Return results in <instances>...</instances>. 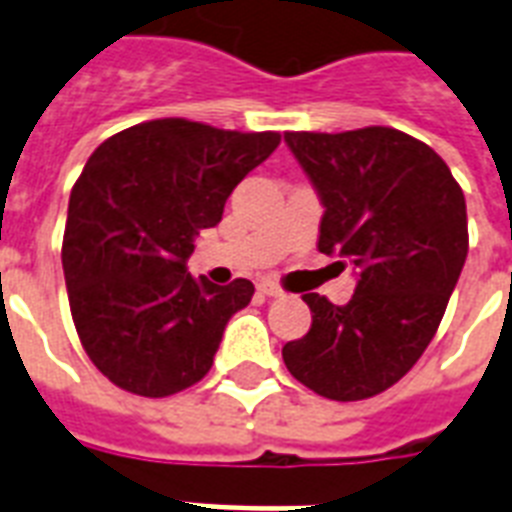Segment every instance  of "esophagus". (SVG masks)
Masks as SVG:
<instances>
[{
    "label": "esophagus",
    "instance_id": "34e87169",
    "mask_svg": "<svg viewBox=\"0 0 512 512\" xmlns=\"http://www.w3.org/2000/svg\"><path fill=\"white\" fill-rule=\"evenodd\" d=\"M257 289H260L265 297H281V295H284V289H281L276 281H260V284H257Z\"/></svg>",
    "mask_w": 512,
    "mask_h": 512
}]
</instances>
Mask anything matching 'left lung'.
Here are the masks:
<instances>
[{
  "mask_svg": "<svg viewBox=\"0 0 512 512\" xmlns=\"http://www.w3.org/2000/svg\"><path fill=\"white\" fill-rule=\"evenodd\" d=\"M284 140L327 207L319 252L345 257L358 284L348 305L303 295L311 329L281 356L313 393L364 401L417 364L444 319L468 257L465 193L428 143L393 127Z\"/></svg>",
  "mask_w": 512,
  "mask_h": 512,
  "instance_id": "1",
  "label": "left lung"
}]
</instances>
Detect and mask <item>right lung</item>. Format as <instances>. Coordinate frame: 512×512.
Returning a JSON list of instances; mask_svg holds the SVG:
<instances>
[{"instance_id":"add662e5","label":"right lung","mask_w":512,"mask_h":512,"mask_svg":"<svg viewBox=\"0 0 512 512\" xmlns=\"http://www.w3.org/2000/svg\"><path fill=\"white\" fill-rule=\"evenodd\" d=\"M281 143L279 132L154 119L111 135L71 188L63 233L68 305L82 348L116 388L164 398L212 369L223 329L255 287L193 279V236Z\"/></svg>"}]
</instances>
